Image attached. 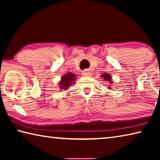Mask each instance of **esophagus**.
<instances>
[{"label": "esophagus", "instance_id": "34e87169", "mask_svg": "<svg viewBox=\"0 0 160 160\" xmlns=\"http://www.w3.org/2000/svg\"><path fill=\"white\" fill-rule=\"evenodd\" d=\"M83 75H86V76H90L91 75V72L90 71H89V70H85V71L83 72Z\"/></svg>", "mask_w": 160, "mask_h": 160}]
</instances>
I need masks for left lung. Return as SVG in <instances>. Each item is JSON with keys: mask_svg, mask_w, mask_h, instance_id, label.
<instances>
[{"mask_svg": "<svg viewBox=\"0 0 160 160\" xmlns=\"http://www.w3.org/2000/svg\"><path fill=\"white\" fill-rule=\"evenodd\" d=\"M102 77H103L104 78V80L105 81H109V83H112V76H111L110 75H109L108 73H103L102 75ZM110 87V86H109ZM109 89H111V88H109Z\"/></svg>", "mask_w": 160, "mask_h": 160, "instance_id": "obj_1", "label": "left lung"}]
</instances>
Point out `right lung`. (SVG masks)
<instances>
[{
    "instance_id": "right-lung-1",
    "label": "right lung",
    "mask_w": 160,
    "mask_h": 160,
    "mask_svg": "<svg viewBox=\"0 0 160 160\" xmlns=\"http://www.w3.org/2000/svg\"><path fill=\"white\" fill-rule=\"evenodd\" d=\"M75 79V75L72 72H67L66 75L61 77V80L58 83V88L62 90H67L69 87L74 83Z\"/></svg>"
}]
</instances>
